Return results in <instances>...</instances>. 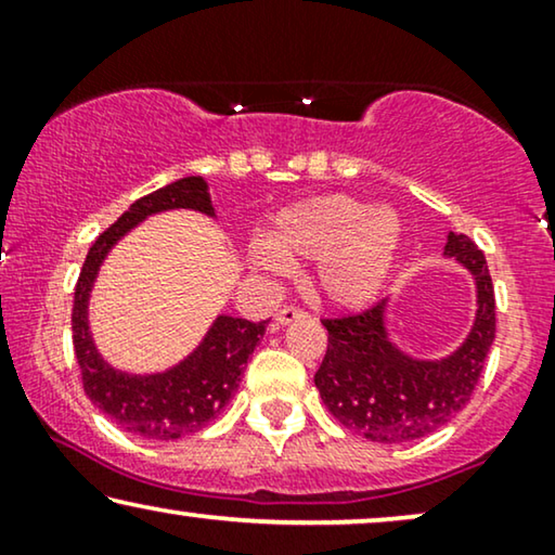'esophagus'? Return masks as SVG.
<instances>
[{
    "instance_id": "34e87169",
    "label": "esophagus",
    "mask_w": 555,
    "mask_h": 555,
    "mask_svg": "<svg viewBox=\"0 0 555 555\" xmlns=\"http://www.w3.org/2000/svg\"><path fill=\"white\" fill-rule=\"evenodd\" d=\"M300 318H306V310L295 308V306H285V308H280L278 313H275V323L278 325H287V323H293V321H300Z\"/></svg>"
}]
</instances>
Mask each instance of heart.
I'll list each match as a JSON object with an SVG mask.
<instances>
[{"label": "heart", "instance_id": "heart-1", "mask_svg": "<svg viewBox=\"0 0 555 555\" xmlns=\"http://www.w3.org/2000/svg\"><path fill=\"white\" fill-rule=\"evenodd\" d=\"M401 234L393 209L325 194L278 211L268 240L249 247V260L275 275L291 270V262L315 260L318 293L333 306L361 308L389 278Z\"/></svg>", "mask_w": 555, "mask_h": 555}]
</instances>
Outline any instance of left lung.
<instances>
[{"instance_id":"obj_1","label":"left lung","mask_w":555,"mask_h":555,"mask_svg":"<svg viewBox=\"0 0 555 555\" xmlns=\"http://www.w3.org/2000/svg\"><path fill=\"white\" fill-rule=\"evenodd\" d=\"M444 255L477 285V313L457 351L420 361L399 351L386 333V300L361 313L323 318L328 348L315 386L328 412L371 442L401 444L444 427L467 406L495 340V291L482 249L467 234L450 232Z\"/></svg>"}]
</instances>
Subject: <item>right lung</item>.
<instances>
[{
  "label": "right lung",
  "instance_id": "obj_1",
  "mask_svg": "<svg viewBox=\"0 0 555 555\" xmlns=\"http://www.w3.org/2000/svg\"><path fill=\"white\" fill-rule=\"evenodd\" d=\"M169 209H194L215 217L207 181L186 177L135 199L88 249L73 302V346L82 389L113 424L146 439H179L207 427L237 391L247 359L268 328V321L219 315L196 351L164 374L133 376L103 361L88 325V298L101 262L126 232Z\"/></svg>",
  "mask_w": 555,
  "mask_h": 555
}]
</instances>
